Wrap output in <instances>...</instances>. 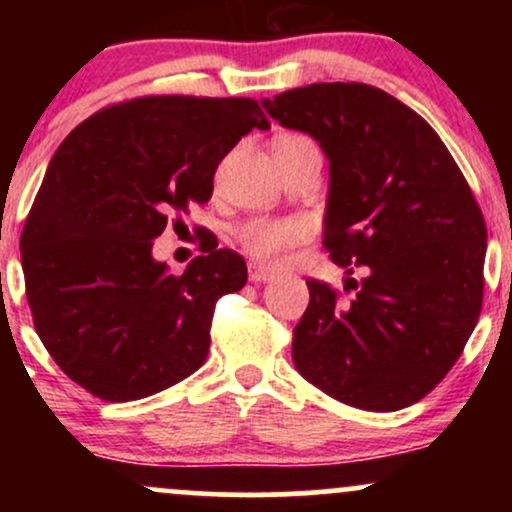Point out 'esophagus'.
<instances>
[{"instance_id":"1","label":"esophagus","mask_w":512,"mask_h":512,"mask_svg":"<svg viewBox=\"0 0 512 512\" xmlns=\"http://www.w3.org/2000/svg\"><path fill=\"white\" fill-rule=\"evenodd\" d=\"M248 276H250L252 284H267V281L274 279V272H272V269L262 267V264L252 262L248 267Z\"/></svg>"}]
</instances>
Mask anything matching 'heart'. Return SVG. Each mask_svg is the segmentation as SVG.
I'll return each mask as SVG.
<instances>
[{
  "mask_svg": "<svg viewBox=\"0 0 512 512\" xmlns=\"http://www.w3.org/2000/svg\"><path fill=\"white\" fill-rule=\"evenodd\" d=\"M313 144L310 139L289 134L281 137L276 146H303ZM308 233L303 221L298 219H250L236 231L240 248L250 252L260 262H274L281 252H286L293 245H298Z\"/></svg>",
  "mask_w": 512,
  "mask_h": 512,
  "instance_id": "heart-1",
  "label": "heart"
}]
</instances>
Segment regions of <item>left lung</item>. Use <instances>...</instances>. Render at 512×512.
I'll return each mask as SVG.
<instances>
[{"instance_id":"8db88e82","label":"left lung","mask_w":512,"mask_h":512,"mask_svg":"<svg viewBox=\"0 0 512 512\" xmlns=\"http://www.w3.org/2000/svg\"><path fill=\"white\" fill-rule=\"evenodd\" d=\"M330 161L325 238L339 296L308 279L293 363L325 395L368 411L419 402L448 375L484 298L486 223L455 158L421 115L368 84H310L262 101Z\"/></svg>"}]
</instances>
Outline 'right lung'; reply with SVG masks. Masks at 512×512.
Returning <instances> with one entry per match:
<instances>
[{"label": "right lung", "mask_w": 512, "mask_h": 512, "mask_svg": "<svg viewBox=\"0 0 512 512\" xmlns=\"http://www.w3.org/2000/svg\"><path fill=\"white\" fill-rule=\"evenodd\" d=\"M269 129L252 98L144 96L69 134L21 233L40 342L76 385L132 402L180 383L209 354L214 305L248 281L216 238L182 274L151 255L173 214L209 202L223 156Z\"/></svg>", "instance_id": "right-lung-1"}]
</instances>
